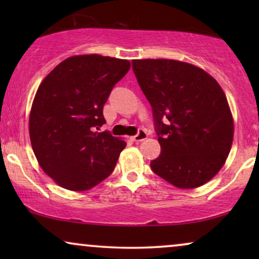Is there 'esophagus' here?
Wrapping results in <instances>:
<instances>
[{"instance_id": "esophagus-1", "label": "esophagus", "mask_w": 259, "mask_h": 259, "mask_svg": "<svg viewBox=\"0 0 259 259\" xmlns=\"http://www.w3.org/2000/svg\"><path fill=\"white\" fill-rule=\"evenodd\" d=\"M146 138H147V133L145 132L144 130H140L139 132H138L137 136L132 137V140H134V141H143V140L146 139Z\"/></svg>"}]
</instances>
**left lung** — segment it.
Returning <instances> with one entry per match:
<instances>
[{"mask_svg":"<svg viewBox=\"0 0 259 259\" xmlns=\"http://www.w3.org/2000/svg\"><path fill=\"white\" fill-rule=\"evenodd\" d=\"M132 68L152 106L161 147L151 168L178 189L210 182L228 159L235 131L217 80L178 60H133Z\"/></svg>","mask_w":259,"mask_h":259,"instance_id":"obj_1","label":"left lung"}]
</instances>
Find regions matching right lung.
Returning a JSON list of instances; mask_svg holds the SVG:
<instances>
[{
	"mask_svg": "<svg viewBox=\"0 0 259 259\" xmlns=\"http://www.w3.org/2000/svg\"><path fill=\"white\" fill-rule=\"evenodd\" d=\"M131 68L128 60L74 55L42 80L29 114V137L38 165L59 186L91 190L114 169L125 140L98 132L114 84Z\"/></svg>",
	"mask_w": 259,
	"mask_h": 259,
	"instance_id": "add662e5",
	"label": "right lung"
}]
</instances>
